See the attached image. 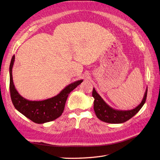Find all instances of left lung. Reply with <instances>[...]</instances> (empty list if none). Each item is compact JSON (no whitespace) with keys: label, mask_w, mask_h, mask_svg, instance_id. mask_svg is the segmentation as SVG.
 I'll return each instance as SVG.
<instances>
[{"label":"left lung","mask_w":160,"mask_h":160,"mask_svg":"<svg viewBox=\"0 0 160 160\" xmlns=\"http://www.w3.org/2000/svg\"><path fill=\"white\" fill-rule=\"evenodd\" d=\"M148 88L145 92L142 102L136 108L131 110L115 109L109 106L98 93L93 88L92 96L93 97V109L96 116L102 122L109 123H122L132 118L143 107L146 101Z\"/></svg>","instance_id":"obj_1"}]
</instances>
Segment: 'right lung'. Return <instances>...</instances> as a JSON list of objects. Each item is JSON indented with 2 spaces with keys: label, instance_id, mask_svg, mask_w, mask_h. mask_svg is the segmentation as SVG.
Wrapping results in <instances>:
<instances>
[{
  "label": "right lung",
  "instance_id": "obj_1",
  "mask_svg": "<svg viewBox=\"0 0 160 160\" xmlns=\"http://www.w3.org/2000/svg\"><path fill=\"white\" fill-rule=\"evenodd\" d=\"M15 56L13 55L9 67L10 73V92L12 102L17 111L38 124L51 122L61 115L65 109L67 98L71 92L83 82V79L69 84L59 94L42 101H31L19 94L15 88L12 79V67Z\"/></svg>",
  "mask_w": 160,
  "mask_h": 160
}]
</instances>
